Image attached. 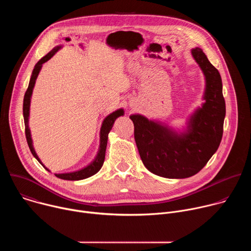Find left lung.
<instances>
[{
    "label": "left lung",
    "instance_id": "obj_1",
    "mask_svg": "<svg viewBox=\"0 0 251 251\" xmlns=\"http://www.w3.org/2000/svg\"><path fill=\"white\" fill-rule=\"evenodd\" d=\"M205 77L204 103L191 116L188 129L177 134L159 122L135 114L136 145L145 167L168 178H185L199 173L217 152L224 133L226 101L219 70L200 48L192 50Z\"/></svg>",
    "mask_w": 251,
    "mask_h": 251
}]
</instances>
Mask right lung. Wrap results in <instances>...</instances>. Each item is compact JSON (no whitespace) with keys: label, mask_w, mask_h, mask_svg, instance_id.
I'll return each mask as SVG.
<instances>
[{"label":"right lung","mask_w":251,"mask_h":251,"mask_svg":"<svg viewBox=\"0 0 251 251\" xmlns=\"http://www.w3.org/2000/svg\"><path fill=\"white\" fill-rule=\"evenodd\" d=\"M59 49H60V47H57V48L53 49L46 56H44L37 64H35V66H34V68L32 70L31 77H30V80H29V83H28V87H27V89H26V91L25 93V97H24L23 113H24V120H25V132L26 142H27V145L29 147V150H30L31 154L33 155V157L37 159L42 165H43V163L39 159L38 155L35 154V151H34V149L32 147V141H31V137H30V131H29V128H28V116H29L30 97H31L32 89H33V86H34V83H35V79H37V77H38V75L40 74V71H41V68H42L43 64L45 62H47L50 58H51L53 56V54ZM123 114H124L123 109H118L115 112L109 114L108 116H107L104 119V121L102 123V126H101V130H100V147H99V151H98V154H97L96 158L94 159V161L91 164H89L87 167L83 168L82 170H79V171H76V172L66 173V174H55V176H57L59 178H62V180H67V181H79V180H83V178H86V177H89V176L95 175L101 169V167H102V165L104 163L106 146H107V140H108V134H109L110 130L112 129L115 120L118 117L122 116Z\"/></svg>","instance_id":"right-lung-1"}]
</instances>
